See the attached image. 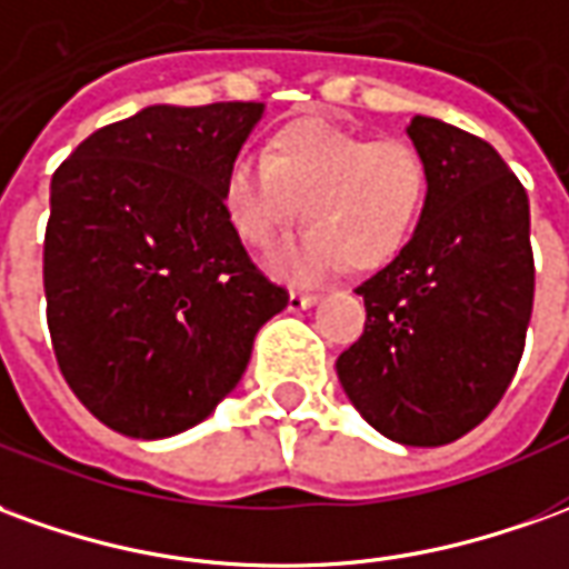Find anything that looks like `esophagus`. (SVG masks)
I'll list each match as a JSON object with an SVG mask.
<instances>
[{
  "instance_id": "34e87169",
  "label": "esophagus",
  "mask_w": 569,
  "mask_h": 569,
  "mask_svg": "<svg viewBox=\"0 0 569 569\" xmlns=\"http://www.w3.org/2000/svg\"><path fill=\"white\" fill-rule=\"evenodd\" d=\"M320 301V296H311V292H289V311H305V308H313Z\"/></svg>"
}]
</instances>
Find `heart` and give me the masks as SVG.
Returning <instances> with one entry per match:
<instances>
[{
	"mask_svg": "<svg viewBox=\"0 0 569 569\" xmlns=\"http://www.w3.org/2000/svg\"><path fill=\"white\" fill-rule=\"evenodd\" d=\"M425 202L428 162L416 147L372 141L326 117L286 122L264 160L233 157L221 174V212L252 249L271 246L305 206L311 228L271 256L286 280H317L345 261L360 271L388 264L419 228Z\"/></svg>",
	"mask_w": 569,
	"mask_h": 569,
	"instance_id": "obj_1",
	"label": "heart"
}]
</instances>
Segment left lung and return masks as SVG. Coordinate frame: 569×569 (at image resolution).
I'll use <instances>...</instances> for the list:
<instances>
[{"instance_id":"8db88e82","label":"left lung","mask_w":569,"mask_h":569,"mask_svg":"<svg viewBox=\"0 0 569 569\" xmlns=\"http://www.w3.org/2000/svg\"><path fill=\"white\" fill-rule=\"evenodd\" d=\"M428 162L422 221L357 296L363 336L336 360L345 395L376 431L443 447L502 400L533 313L530 200L483 138L412 117Z\"/></svg>"}]
</instances>
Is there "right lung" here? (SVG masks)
Segmentation results:
<instances>
[{
  "instance_id": "obj_1",
  "label": "right lung",
  "mask_w": 569,
  "mask_h": 569,
  "mask_svg": "<svg viewBox=\"0 0 569 569\" xmlns=\"http://www.w3.org/2000/svg\"><path fill=\"white\" fill-rule=\"evenodd\" d=\"M261 113L256 101L144 107L89 134L51 178V348L70 391L119 435L202 422L289 301L221 212V174Z\"/></svg>"
}]
</instances>
